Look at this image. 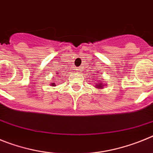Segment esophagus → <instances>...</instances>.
I'll use <instances>...</instances> for the list:
<instances>
[{"label": "esophagus", "mask_w": 153, "mask_h": 153, "mask_svg": "<svg viewBox=\"0 0 153 153\" xmlns=\"http://www.w3.org/2000/svg\"><path fill=\"white\" fill-rule=\"evenodd\" d=\"M76 70H77V71H78V70H79V69H76Z\"/></svg>", "instance_id": "34e87169"}]
</instances>
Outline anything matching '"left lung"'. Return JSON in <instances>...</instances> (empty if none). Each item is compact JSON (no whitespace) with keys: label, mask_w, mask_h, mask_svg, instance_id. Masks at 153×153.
Wrapping results in <instances>:
<instances>
[{"label":"left lung","mask_w":153,"mask_h":153,"mask_svg":"<svg viewBox=\"0 0 153 153\" xmlns=\"http://www.w3.org/2000/svg\"><path fill=\"white\" fill-rule=\"evenodd\" d=\"M97 88H102V84H100V83L99 85H97Z\"/></svg>","instance_id":"8db88e82"}]
</instances>
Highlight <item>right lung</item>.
<instances>
[{
    "mask_svg": "<svg viewBox=\"0 0 153 153\" xmlns=\"http://www.w3.org/2000/svg\"><path fill=\"white\" fill-rule=\"evenodd\" d=\"M51 85H53V84H51Z\"/></svg>",
    "mask_w": 153,
    "mask_h": 153,
    "instance_id": "1",
    "label": "right lung"
}]
</instances>
